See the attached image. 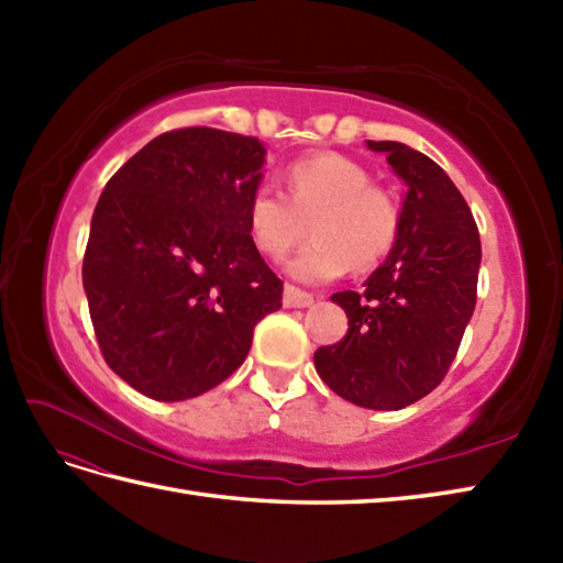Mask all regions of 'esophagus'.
Returning a JSON list of instances; mask_svg holds the SVG:
<instances>
[{"label":"esophagus","mask_w":563,"mask_h":563,"mask_svg":"<svg viewBox=\"0 0 563 563\" xmlns=\"http://www.w3.org/2000/svg\"><path fill=\"white\" fill-rule=\"evenodd\" d=\"M314 302V297L309 295V292H305V290H300V288H295V285H285V290H283V305L285 307H309Z\"/></svg>","instance_id":"34e87169"}]
</instances>
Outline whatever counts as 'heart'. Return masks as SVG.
<instances>
[{
    "label": "heart",
    "mask_w": 563,
    "mask_h": 563,
    "mask_svg": "<svg viewBox=\"0 0 563 563\" xmlns=\"http://www.w3.org/2000/svg\"><path fill=\"white\" fill-rule=\"evenodd\" d=\"M339 152H319L285 169V194L261 186L249 198L246 230L266 258L278 261L312 230L288 271L302 283H329L349 266L375 268L389 256L401 230V206L387 186Z\"/></svg>",
    "instance_id": "1"
}]
</instances>
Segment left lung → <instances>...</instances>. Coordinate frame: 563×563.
I'll return each mask as SVG.
<instances>
[{
    "label": "left lung",
    "mask_w": 563,
    "mask_h": 563,
    "mask_svg": "<svg viewBox=\"0 0 563 563\" xmlns=\"http://www.w3.org/2000/svg\"><path fill=\"white\" fill-rule=\"evenodd\" d=\"M367 147L385 152L409 186L401 230L361 292L331 295L349 333L317 349L314 365L345 401L397 411L445 379L474 314L482 242L470 206L433 159L401 142Z\"/></svg>",
    "instance_id": "8db88e82"
}]
</instances>
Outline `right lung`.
I'll list each match as a JSON object with an SVG mask.
<instances>
[{
    "label": "right lung",
    "instance_id": "right-lung-1",
    "mask_svg": "<svg viewBox=\"0 0 563 563\" xmlns=\"http://www.w3.org/2000/svg\"><path fill=\"white\" fill-rule=\"evenodd\" d=\"M263 154L256 137L169 130L103 188L84 292L103 361L150 399L218 387L244 363L258 321L283 307V280L246 230Z\"/></svg>",
    "mask_w": 563,
    "mask_h": 563
}]
</instances>
